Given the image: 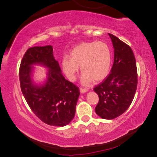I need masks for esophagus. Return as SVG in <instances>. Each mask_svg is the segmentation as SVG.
<instances>
[{"mask_svg": "<svg viewBox=\"0 0 157 157\" xmlns=\"http://www.w3.org/2000/svg\"><path fill=\"white\" fill-rule=\"evenodd\" d=\"M80 93H82V94L85 93V92H88V89L83 88H80Z\"/></svg>", "mask_w": 157, "mask_h": 157, "instance_id": "obj_1", "label": "esophagus"}]
</instances>
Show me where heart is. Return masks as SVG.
Here are the masks:
<instances>
[{
    "label": "heart",
    "instance_id": "1",
    "mask_svg": "<svg viewBox=\"0 0 157 157\" xmlns=\"http://www.w3.org/2000/svg\"><path fill=\"white\" fill-rule=\"evenodd\" d=\"M111 54L108 46L103 42H81L71 50L69 58L62 59L65 75L74 81L78 66L83 73L82 82L88 84L92 80L98 82L105 78L111 69Z\"/></svg>",
    "mask_w": 157,
    "mask_h": 157
}]
</instances>
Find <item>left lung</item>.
<instances>
[{
    "label": "left lung",
    "mask_w": 157,
    "mask_h": 157,
    "mask_svg": "<svg viewBox=\"0 0 157 157\" xmlns=\"http://www.w3.org/2000/svg\"><path fill=\"white\" fill-rule=\"evenodd\" d=\"M114 47V63L111 73L94 88L99 96L95 109L98 116L113 119L124 113L134 98L137 84L136 58L125 42L109 33Z\"/></svg>",
    "instance_id": "1"
}]
</instances>
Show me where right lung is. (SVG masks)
<instances>
[{"mask_svg": "<svg viewBox=\"0 0 157 157\" xmlns=\"http://www.w3.org/2000/svg\"><path fill=\"white\" fill-rule=\"evenodd\" d=\"M42 64L49 69L47 81L38 87L30 78L31 65ZM22 94L35 115L46 124L64 126L73 120L79 88L66 80L53 54L52 46H35L23 56L19 70Z\"/></svg>", "mask_w": 157, "mask_h": 157, "instance_id": "obj_1", "label": "right lung"}]
</instances>
